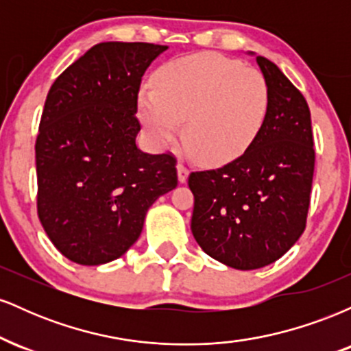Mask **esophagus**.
<instances>
[{"label": "esophagus", "mask_w": 351, "mask_h": 351, "mask_svg": "<svg viewBox=\"0 0 351 351\" xmlns=\"http://www.w3.org/2000/svg\"><path fill=\"white\" fill-rule=\"evenodd\" d=\"M176 170H178V180L180 183H186L188 175H189V167L184 162H178L176 165Z\"/></svg>", "instance_id": "34e87169"}]
</instances>
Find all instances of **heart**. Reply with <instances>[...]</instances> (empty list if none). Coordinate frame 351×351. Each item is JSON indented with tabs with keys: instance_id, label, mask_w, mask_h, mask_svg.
<instances>
[{
	"instance_id": "b5f03b06",
	"label": "heart",
	"mask_w": 351,
	"mask_h": 351,
	"mask_svg": "<svg viewBox=\"0 0 351 351\" xmlns=\"http://www.w3.org/2000/svg\"><path fill=\"white\" fill-rule=\"evenodd\" d=\"M271 107L267 80L237 60L201 52L170 60L138 95V114L156 143L183 123L189 155L206 167L236 162L263 132Z\"/></svg>"
}]
</instances>
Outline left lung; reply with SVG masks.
I'll list each match as a JSON object with an SVG mask.
<instances>
[{"label":"left lung","mask_w":351,"mask_h":351,"mask_svg":"<svg viewBox=\"0 0 351 351\" xmlns=\"http://www.w3.org/2000/svg\"><path fill=\"white\" fill-rule=\"evenodd\" d=\"M256 60L271 90L263 132L236 162L188 178L196 243L239 271L276 263L299 241L315 167L307 100L276 64Z\"/></svg>","instance_id":"obj_1"}]
</instances>
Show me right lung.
Here are the masks:
<instances>
[{"mask_svg": "<svg viewBox=\"0 0 351 351\" xmlns=\"http://www.w3.org/2000/svg\"><path fill=\"white\" fill-rule=\"evenodd\" d=\"M167 46L100 43L54 80L36 138L38 216L72 263H110L130 249L148 208L178 184L171 153L136 147V100Z\"/></svg>", "mask_w": 351, "mask_h": 351, "instance_id": "right-lung-1", "label": "right lung"}]
</instances>
